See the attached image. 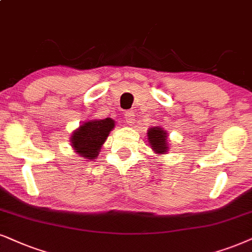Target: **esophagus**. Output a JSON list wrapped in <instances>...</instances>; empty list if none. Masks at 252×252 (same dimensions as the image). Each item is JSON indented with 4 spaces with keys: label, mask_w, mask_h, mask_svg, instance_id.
<instances>
[{
    "label": "esophagus",
    "mask_w": 252,
    "mask_h": 252,
    "mask_svg": "<svg viewBox=\"0 0 252 252\" xmlns=\"http://www.w3.org/2000/svg\"><path fill=\"white\" fill-rule=\"evenodd\" d=\"M124 116H126V122L128 123L129 126H131V124L135 122V113H133L132 110H126Z\"/></svg>",
    "instance_id": "1"
}]
</instances>
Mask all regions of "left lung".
Listing matches in <instances>:
<instances>
[{"label": "left lung", "instance_id": "8db88e82", "mask_svg": "<svg viewBox=\"0 0 252 252\" xmlns=\"http://www.w3.org/2000/svg\"><path fill=\"white\" fill-rule=\"evenodd\" d=\"M148 141L150 148L157 155H164L168 151L166 131L160 126H152L148 130Z\"/></svg>", "mask_w": 252, "mask_h": 252}]
</instances>
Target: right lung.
I'll list each match as a JSON object with an SVG mask.
<instances>
[{
    "mask_svg": "<svg viewBox=\"0 0 252 252\" xmlns=\"http://www.w3.org/2000/svg\"><path fill=\"white\" fill-rule=\"evenodd\" d=\"M114 126L115 121L110 117L104 120L87 121L73 131L71 136L73 149L81 157L94 160Z\"/></svg>",
    "mask_w": 252,
    "mask_h": 252,
    "instance_id": "1",
    "label": "right lung"
}]
</instances>
